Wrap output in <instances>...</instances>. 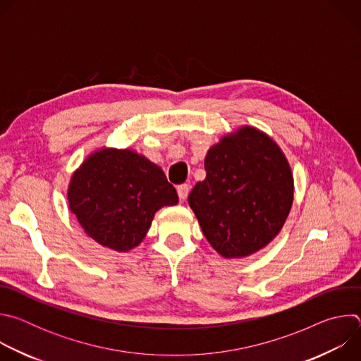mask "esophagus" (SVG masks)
Returning <instances> with one entry per match:
<instances>
[{
	"instance_id": "34e87169",
	"label": "esophagus",
	"mask_w": 361,
	"mask_h": 361,
	"mask_svg": "<svg viewBox=\"0 0 361 361\" xmlns=\"http://www.w3.org/2000/svg\"><path fill=\"white\" fill-rule=\"evenodd\" d=\"M177 192H178V197L180 200H185L188 192H190V185L188 184H181L177 187Z\"/></svg>"
}]
</instances>
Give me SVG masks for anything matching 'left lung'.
<instances>
[{
	"mask_svg": "<svg viewBox=\"0 0 361 361\" xmlns=\"http://www.w3.org/2000/svg\"><path fill=\"white\" fill-rule=\"evenodd\" d=\"M207 177L188 195L204 237L224 259H244L281 231L294 200V178L279 144L241 126L210 147Z\"/></svg>",
	"mask_w": 361,
	"mask_h": 361,
	"instance_id": "obj_1",
	"label": "left lung"
}]
</instances>
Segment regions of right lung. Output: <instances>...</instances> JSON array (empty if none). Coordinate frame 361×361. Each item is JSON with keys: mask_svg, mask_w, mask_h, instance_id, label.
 Masks as SVG:
<instances>
[{"mask_svg": "<svg viewBox=\"0 0 361 361\" xmlns=\"http://www.w3.org/2000/svg\"><path fill=\"white\" fill-rule=\"evenodd\" d=\"M68 209L84 233L118 252L135 248L154 214L178 195L161 167L131 148L101 147L73 173Z\"/></svg>", "mask_w": 361, "mask_h": 361, "instance_id": "add662e5", "label": "right lung"}]
</instances>
